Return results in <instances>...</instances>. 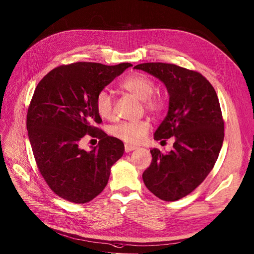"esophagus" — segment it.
<instances>
[{"mask_svg": "<svg viewBox=\"0 0 254 254\" xmlns=\"http://www.w3.org/2000/svg\"><path fill=\"white\" fill-rule=\"evenodd\" d=\"M135 148H136L135 145L128 144V143L125 144V152H126V153H129V152H131V151H133V150H135Z\"/></svg>", "mask_w": 254, "mask_h": 254, "instance_id": "esophagus-1", "label": "esophagus"}]
</instances>
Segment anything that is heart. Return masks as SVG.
<instances>
[{"label": "heart", "mask_w": 254, "mask_h": 254, "mask_svg": "<svg viewBox=\"0 0 254 254\" xmlns=\"http://www.w3.org/2000/svg\"><path fill=\"white\" fill-rule=\"evenodd\" d=\"M120 87L141 99L143 107L153 114H161L166 107V100L164 96L154 92L156 87L154 80L145 73L134 72L129 74L120 83ZM94 106L96 113L102 119L109 120L113 117L112 96L106 90H101L97 93ZM150 129V122L146 120H136L118 123L111 127L110 133L114 137L134 144L140 142L146 136Z\"/></svg>", "instance_id": "obj_1"}]
</instances>
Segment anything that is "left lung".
<instances>
[{"label":"left lung","mask_w":254,"mask_h":254,"mask_svg":"<svg viewBox=\"0 0 254 254\" xmlns=\"http://www.w3.org/2000/svg\"><path fill=\"white\" fill-rule=\"evenodd\" d=\"M134 68L165 84L169 109L154 138H174L167 154L151 150L153 160L142 174L143 183L161 200H180L204 182L218 158L225 136L218 97L210 82L198 71L163 63L140 64Z\"/></svg>","instance_id":"8db88e82"}]
</instances>
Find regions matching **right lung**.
Returning <instances> with one entry per match:
<instances>
[{
    "mask_svg": "<svg viewBox=\"0 0 254 254\" xmlns=\"http://www.w3.org/2000/svg\"><path fill=\"white\" fill-rule=\"evenodd\" d=\"M131 64L104 65L73 63L49 71L36 87L26 128L40 173L61 198L77 204L93 200L109 182L111 167L124 154L122 140L97 128L98 92ZM100 139L87 152L79 147L86 134Z\"/></svg>",
    "mask_w": 254,
    "mask_h": 254,
    "instance_id": "add662e5",
    "label": "right lung"
}]
</instances>
